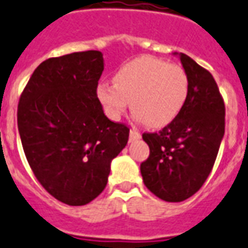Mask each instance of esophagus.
<instances>
[{
    "label": "esophagus",
    "instance_id": "1",
    "mask_svg": "<svg viewBox=\"0 0 248 248\" xmlns=\"http://www.w3.org/2000/svg\"><path fill=\"white\" fill-rule=\"evenodd\" d=\"M142 138V135L137 130H130V142H134V140H139Z\"/></svg>",
    "mask_w": 248,
    "mask_h": 248
}]
</instances>
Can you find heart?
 Masks as SVG:
<instances>
[{"label": "heart", "instance_id": "b5f03b06", "mask_svg": "<svg viewBox=\"0 0 248 248\" xmlns=\"http://www.w3.org/2000/svg\"><path fill=\"white\" fill-rule=\"evenodd\" d=\"M114 84L101 82L97 98L111 119H119L131 109L137 119L151 129L166 127L184 109L189 96V78L180 65L140 56L115 72Z\"/></svg>", "mask_w": 248, "mask_h": 248}]
</instances>
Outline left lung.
<instances>
[{
	"instance_id": "1",
	"label": "left lung",
	"mask_w": 248,
	"mask_h": 248,
	"mask_svg": "<svg viewBox=\"0 0 248 248\" xmlns=\"http://www.w3.org/2000/svg\"><path fill=\"white\" fill-rule=\"evenodd\" d=\"M179 55L189 96L177 118L159 133H144L150 156L140 164L143 183L159 199L181 202L202 186L225 134V104L212 73Z\"/></svg>"
}]
</instances>
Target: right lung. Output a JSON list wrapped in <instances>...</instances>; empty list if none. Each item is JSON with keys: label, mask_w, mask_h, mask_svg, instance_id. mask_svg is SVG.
I'll return each mask as SVG.
<instances>
[{"label": "right lung", "mask_w": 248, "mask_h": 248, "mask_svg": "<svg viewBox=\"0 0 248 248\" xmlns=\"http://www.w3.org/2000/svg\"><path fill=\"white\" fill-rule=\"evenodd\" d=\"M104 71L100 51L73 52L38 65L18 104V131L42 186L71 206L105 189L110 163L129 140V127L111 122L97 98Z\"/></svg>", "instance_id": "right-lung-1"}]
</instances>
